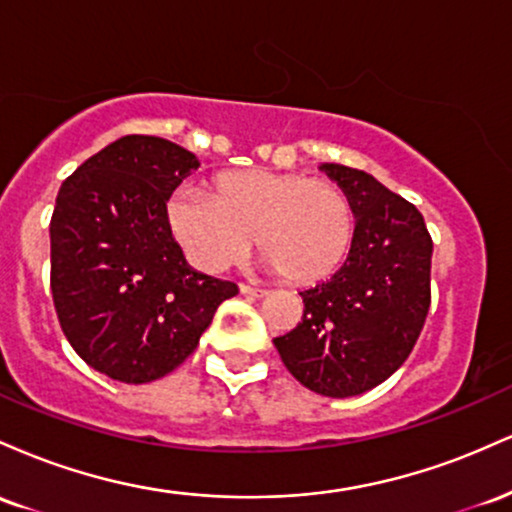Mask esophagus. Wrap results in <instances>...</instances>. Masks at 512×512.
<instances>
[{
	"mask_svg": "<svg viewBox=\"0 0 512 512\" xmlns=\"http://www.w3.org/2000/svg\"><path fill=\"white\" fill-rule=\"evenodd\" d=\"M240 293H245V296H252V298H260L264 296V289H260V286H250V284H240Z\"/></svg>",
	"mask_w": 512,
	"mask_h": 512,
	"instance_id": "1",
	"label": "esophagus"
}]
</instances>
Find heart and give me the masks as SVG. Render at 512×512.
<instances>
[{
	"mask_svg": "<svg viewBox=\"0 0 512 512\" xmlns=\"http://www.w3.org/2000/svg\"><path fill=\"white\" fill-rule=\"evenodd\" d=\"M166 216L187 260L207 274L243 260L255 233L269 269L291 281H315L337 269L354 236V211L342 187L267 168L223 173L211 195L180 187Z\"/></svg>",
	"mask_w": 512,
	"mask_h": 512,
	"instance_id": "b5f03b06",
	"label": "heart"
}]
</instances>
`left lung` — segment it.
Instances as JSON below:
<instances>
[{
    "mask_svg": "<svg viewBox=\"0 0 512 512\" xmlns=\"http://www.w3.org/2000/svg\"><path fill=\"white\" fill-rule=\"evenodd\" d=\"M356 216L349 257L301 291L303 320L274 346L298 383L325 397L373 390L407 361L431 308L433 240L414 204L363 170L322 163Z\"/></svg>",
    "mask_w": 512,
    "mask_h": 512,
    "instance_id": "left-lung-1",
    "label": "left lung"
}]
</instances>
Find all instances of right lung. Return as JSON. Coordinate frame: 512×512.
<instances>
[{
  "instance_id": "add662e5",
  "label": "right lung",
  "mask_w": 512,
  "mask_h": 512,
  "mask_svg": "<svg viewBox=\"0 0 512 512\" xmlns=\"http://www.w3.org/2000/svg\"><path fill=\"white\" fill-rule=\"evenodd\" d=\"M195 154L129 134L62 182L50 219V289L57 320L91 368L142 385L173 373L236 296L233 281L187 267L166 202Z\"/></svg>"
}]
</instances>
